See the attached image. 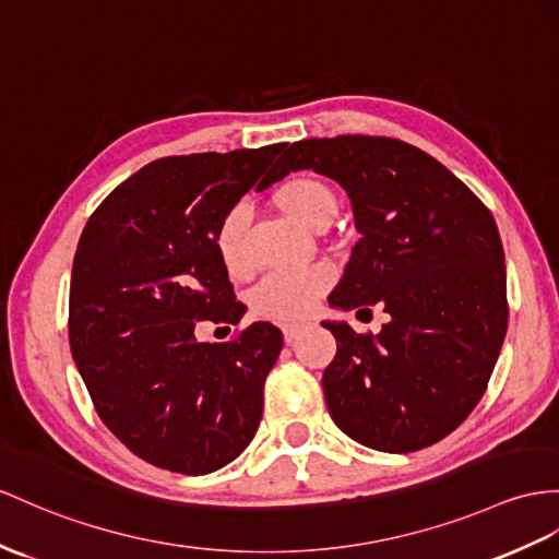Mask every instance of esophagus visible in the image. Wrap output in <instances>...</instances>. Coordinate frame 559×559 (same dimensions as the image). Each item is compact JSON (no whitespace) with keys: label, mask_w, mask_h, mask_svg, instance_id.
<instances>
[{"label":"esophagus","mask_w":559,"mask_h":559,"mask_svg":"<svg viewBox=\"0 0 559 559\" xmlns=\"http://www.w3.org/2000/svg\"><path fill=\"white\" fill-rule=\"evenodd\" d=\"M304 330H306V324H301V322H292V324H284V326H282L284 342H287V344H294V342H296V338L304 334Z\"/></svg>","instance_id":"esophagus-1"}]
</instances>
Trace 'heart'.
<instances>
[{"label":"heart","mask_w":559,"mask_h":559,"mask_svg":"<svg viewBox=\"0 0 559 559\" xmlns=\"http://www.w3.org/2000/svg\"><path fill=\"white\" fill-rule=\"evenodd\" d=\"M277 206L298 225L318 229L322 223L334 221L338 201L334 189L316 177H296L282 185L275 194ZM249 225V209L243 203L229 209L215 233V249L223 265L239 275L247 267V243L243 233ZM332 270L326 265H308L298 270H275L263 277L253 292V306L265 318L292 322L308 316L318 298L330 289Z\"/></svg>","instance_id":"obj_1"}]
</instances>
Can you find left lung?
<instances>
[{
  "mask_svg": "<svg viewBox=\"0 0 559 559\" xmlns=\"http://www.w3.org/2000/svg\"><path fill=\"white\" fill-rule=\"evenodd\" d=\"M296 170L342 185L360 233L326 301L389 312L379 334L322 322L336 338L322 374L334 425L382 453L441 441L481 401L508 332L506 253L493 215L437 158L401 140L296 142L280 175Z\"/></svg>",
  "mask_w": 559,
  "mask_h": 559,
  "instance_id": "left-lung-1",
  "label": "left lung"
}]
</instances>
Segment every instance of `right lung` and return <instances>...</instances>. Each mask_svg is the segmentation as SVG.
<instances>
[{
    "label": "right lung",
    "mask_w": 559,
    "mask_h": 559,
    "mask_svg": "<svg viewBox=\"0 0 559 559\" xmlns=\"http://www.w3.org/2000/svg\"><path fill=\"white\" fill-rule=\"evenodd\" d=\"M284 146L148 163L102 201L78 241L68 304L75 367L104 425L160 469H221L261 425L282 332L253 322L235 342L199 344L194 330L247 312L215 233L253 185L263 192L282 180Z\"/></svg>",
    "instance_id": "right-lung-1"
}]
</instances>
